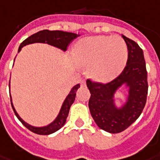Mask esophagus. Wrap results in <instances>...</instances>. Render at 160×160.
<instances>
[{
	"mask_svg": "<svg viewBox=\"0 0 160 160\" xmlns=\"http://www.w3.org/2000/svg\"><path fill=\"white\" fill-rule=\"evenodd\" d=\"M81 86H86V80H82V81H81Z\"/></svg>",
	"mask_w": 160,
	"mask_h": 160,
	"instance_id": "esophagus-1",
	"label": "esophagus"
}]
</instances>
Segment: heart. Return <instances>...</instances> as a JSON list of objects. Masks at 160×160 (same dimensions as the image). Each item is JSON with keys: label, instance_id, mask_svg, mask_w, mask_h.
<instances>
[{"label": "heart", "instance_id": "heart-1", "mask_svg": "<svg viewBox=\"0 0 160 160\" xmlns=\"http://www.w3.org/2000/svg\"><path fill=\"white\" fill-rule=\"evenodd\" d=\"M73 55L78 64L88 65V73L93 79L109 81L125 68L128 48L119 36L95 35L81 39L75 45Z\"/></svg>", "mask_w": 160, "mask_h": 160}]
</instances>
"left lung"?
I'll return each mask as SVG.
<instances>
[{
  "instance_id": "1",
  "label": "left lung",
  "mask_w": 160,
  "mask_h": 160,
  "mask_svg": "<svg viewBox=\"0 0 160 160\" xmlns=\"http://www.w3.org/2000/svg\"><path fill=\"white\" fill-rule=\"evenodd\" d=\"M128 48V60L116 79L107 84L86 80L91 92L89 109L96 124L109 133L125 131L140 116L148 95V74L142 50L134 41L122 35ZM128 88L125 102L118 106L115 94L122 87Z\"/></svg>"
}]
</instances>
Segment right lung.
<instances>
[{
    "mask_svg": "<svg viewBox=\"0 0 160 160\" xmlns=\"http://www.w3.org/2000/svg\"><path fill=\"white\" fill-rule=\"evenodd\" d=\"M78 36H80V35H77V34H74V33H70V32L61 31V30H52V31H51V30H48V29H44V30H41V31L34 34V35H30L29 37L24 40L22 43L20 44L18 52H19L24 46L33 43L48 44V45L57 47L60 50L63 51V52H66L68 44ZM80 84H78L70 90L68 95L66 97L65 100L62 102V107L60 108V111H59L58 116L56 117V119H54L52 122L50 123L49 125H45V126H41V127L34 126V125H29L27 122H25L18 115V113H17V111H16L13 106V103H12V97L10 95L11 104H12V109H13L14 113L16 114L18 119H19L21 123L25 126L26 128L29 129V131L38 135L52 134L54 132H56L57 131H58L59 129L62 128V126L64 125L65 122H66V119H67V117L68 115V112H69V109H70L71 105L73 104V102L75 100L77 90L80 88ZM9 89H10V83H9Z\"/></svg>",
    "mask_w": 160,
    "mask_h": 160,
    "instance_id": "right-lung-1",
    "label": "right lung"
}]
</instances>
